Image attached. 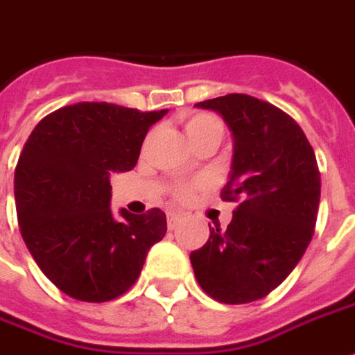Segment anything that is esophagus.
Segmentation results:
<instances>
[{
    "mask_svg": "<svg viewBox=\"0 0 355 355\" xmlns=\"http://www.w3.org/2000/svg\"><path fill=\"white\" fill-rule=\"evenodd\" d=\"M180 220H182V217L178 215V213H169L167 215V225H169V229H177L178 225H180Z\"/></svg>",
    "mask_w": 355,
    "mask_h": 355,
    "instance_id": "34e87169",
    "label": "esophagus"
}]
</instances>
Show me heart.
I'll return each mask as SVG.
<instances>
[{"instance_id":"obj_1","label":"heart","mask_w":355,"mask_h":355,"mask_svg":"<svg viewBox=\"0 0 355 355\" xmlns=\"http://www.w3.org/2000/svg\"><path fill=\"white\" fill-rule=\"evenodd\" d=\"M184 130L186 136L190 142H194L198 138L207 135H220L223 136V123L215 115H209V113H196V115H190V117L184 121ZM202 182H184V184L175 186L173 194L180 202H186L194 196V190Z\"/></svg>"}]
</instances>
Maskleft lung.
<instances>
[{"label":"left lung","mask_w":355,"mask_h":355,"mask_svg":"<svg viewBox=\"0 0 355 355\" xmlns=\"http://www.w3.org/2000/svg\"><path fill=\"white\" fill-rule=\"evenodd\" d=\"M223 115L234 159L223 202L236 209L227 229L190 254L202 290L220 304L265 298L298 265L315 232L321 173L300 125L272 103L227 94L196 103Z\"/></svg>","instance_id":"left-lung-1"}]
</instances>
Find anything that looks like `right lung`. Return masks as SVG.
<instances>
[{
	"label": "right lung",
	"mask_w": 355,
	"mask_h": 355,
	"mask_svg": "<svg viewBox=\"0 0 355 355\" xmlns=\"http://www.w3.org/2000/svg\"><path fill=\"white\" fill-rule=\"evenodd\" d=\"M165 115L80 101L46 115L24 144L15 169L22 240L67 296L94 304L123 296L165 236L167 217L157 207L121 209L119 220L109 207V177L135 169L150 126Z\"/></svg>",
	"instance_id": "obj_1"
}]
</instances>
